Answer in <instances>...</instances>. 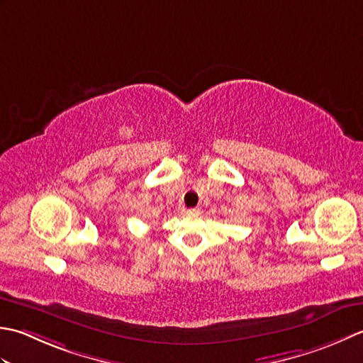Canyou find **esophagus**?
<instances>
[{
    "mask_svg": "<svg viewBox=\"0 0 363 363\" xmlns=\"http://www.w3.org/2000/svg\"><path fill=\"white\" fill-rule=\"evenodd\" d=\"M184 213H186L188 216H197V214H201V208H199V206H196V208H189V210H186Z\"/></svg>",
    "mask_w": 363,
    "mask_h": 363,
    "instance_id": "1",
    "label": "esophagus"
}]
</instances>
